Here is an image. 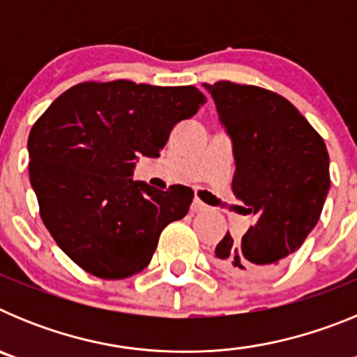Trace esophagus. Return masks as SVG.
Masks as SVG:
<instances>
[{"mask_svg":"<svg viewBox=\"0 0 357 357\" xmlns=\"http://www.w3.org/2000/svg\"><path fill=\"white\" fill-rule=\"evenodd\" d=\"M207 209H209V207H207L202 200H198V198H195L193 204H191V211H193V213H204V211Z\"/></svg>","mask_w":357,"mask_h":357,"instance_id":"34e87169","label":"esophagus"}]
</instances>
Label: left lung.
Listing matches in <instances>:
<instances>
[{
	"label": "left lung",
	"instance_id": "1",
	"mask_svg": "<svg viewBox=\"0 0 357 357\" xmlns=\"http://www.w3.org/2000/svg\"><path fill=\"white\" fill-rule=\"evenodd\" d=\"M234 148L232 191L255 222L216 245L214 261L236 277L268 275L302 247L329 193L324 139L273 91L234 82L204 84Z\"/></svg>",
	"mask_w": 357,
	"mask_h": 357
}]
</instances>
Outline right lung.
Instances as JSON below:
<instances>
[{
	"label": "right lung",
	"instance_id": "right-lung-1",
	"mask_svg": "<svg viewBox=\"0 0 357 357\" xmlns=\"http://www.w3.org/2000/svg\"><path fill=\"white\" fill-rule=\"evenodd\" d=\"M206 102L193 85L84 82L31 127L28 169L40 218L85 272L109 280L139 273L164 227L188 214L193 191L132 181L134 160L159 157L172 128Z\"/></svg>",
	"mask_w": 357,
	"mask_h": 357
}]
</instances>
